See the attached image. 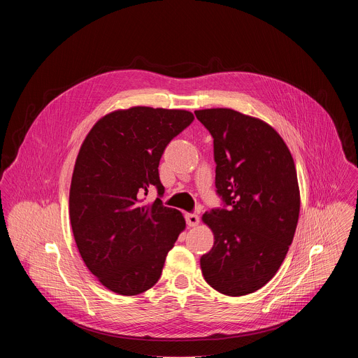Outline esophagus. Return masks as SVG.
Wrapping results in <instances>:
<instances>
[{
  "label": "esophagus",
  "instance_id": "obj_1",
  "mask_svg": "<svg viewBox=\"0 0 358 358\" xmlns=\"http://www.w3.org/2000/svg\"><path fill=\"white\" fill-rule=\"evenodd\" d=\"M185 221L188 227H196L199 224V217L196 214H187Z\"/></svg>",
  "mask_w": 358,
  "mask_h": 358
}]
</instances>
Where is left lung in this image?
I'll return each instance as SVG.
<instances>
[{"label": "left lung", "mask_w": 358, "mask_h": 358, "mask_svg": "<svg viewBox=\"0 0 358 358\" xmlns=\"http://www.w3.org/2000/svg\"><path fill=\"white\" fill-rule=\"evenodd\" d=\"M214 137L215 187L228 210L202 222L214 234L199 265L207 283L227 296L265 286L279 271L293 241L300 191L293 157L266 122L227 108L195 110Z\"/></svg>", "instance_id": "1"}]
</instances>
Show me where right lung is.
Returning <instances> with one entry per match:
<instances>
[{"mask_svg":"<svg viewBox=\"0 0 358 358\" xmlns=\"http://www.w3.org/2000/svg\"><path fill=\"white\" fill-rule=\"evenodd\" d=\"M194 120L181 109L134 106L99 119L85 137L71 181L69 217L87 269L106 289L136 296L155 286L185 220L156 187L167 144Z\"/></svg>","mask_w":358,"mask_h":358,"instance_id":"right-lung-1","label":"right lung"}]
</instances>
